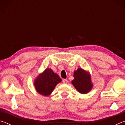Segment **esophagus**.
<instances>
[{
	"mask_svg": "<svg viewBox=\"0 0 125 125\" xmlns=\"http://www.w3.org/2000/svg\"><path fill=\"white\" fill-rule=\"evenodd\" d=\"M63 83L67 84L68 83V80L67 79H63Z\"/></svg>",
	"mask_w": 125,
	"mask_h": 125,
	"instance_id": "1",
	"label": "esophagus"
}]
</instances>
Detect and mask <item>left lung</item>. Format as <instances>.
Here are the masks:
<instances>
[{"label": "left lung", "mask_w": 125, "mask_h": 125, "mask_svg": "<svg viewBox=\"0 0 125 125\" xmlns=\"http://www.w3.org/2000/svg\"><path fill=\"white\" fill-rule=\"evenodd\" d=\"M74 79L72 83L75 88L81 94H86L93 88V84L89 73L82 68L77 69L74 72Z\"/></svg>", "instance_id": "left-lung-1"}]
</instances>
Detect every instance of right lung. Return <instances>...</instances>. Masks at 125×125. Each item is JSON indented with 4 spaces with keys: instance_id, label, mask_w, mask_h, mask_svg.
<instances>
[{
    "instance_id": "add662e5",
    "label": "right lung",
    "mask_w": 125,
    "mask_h": 125,
    "mask_svg": "<svg viewBox=\"0 0 125 125\" xmlns=\"http://www.w3.org/2000/svg\"><path fill=\"white\" fill-rule=\"evenodd\" d=\"M62 79L57 74L51 69L46 68L43 73L39 75L34 81V85L38 93L43 96H48L51 94L57 84Z\"/></svg>"
}]
</instances>
